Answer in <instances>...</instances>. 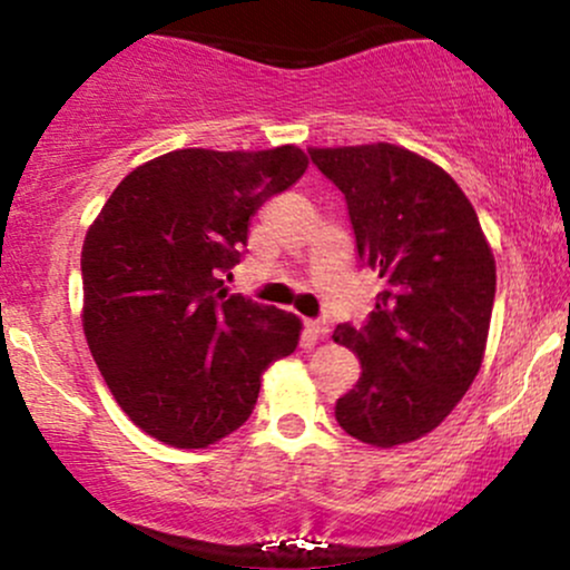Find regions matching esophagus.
I'll return each instance as SVG.
<instances>
[{"label": "esophagus", "mask_w": 570, "mask_h": 570, "mask_svg": "<svg viewBox=\"0 0 570 570\" xmlns=\"http://www.w3.org/2000/svg\"><path fill=\"white\" fill-rule=\"evenodd\" d=\"M326 332H330V326H326V322H322V318H307L305 322V335L311 340L324 337Z\"/></svg>", "instance_id": "1"}]
</instances>
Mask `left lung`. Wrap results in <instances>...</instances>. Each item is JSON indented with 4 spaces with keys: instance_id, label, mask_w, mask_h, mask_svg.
Instances as JSON below:
<instances>
[{
    "instance_id": "left-lung-1",
    "label": "left lung",
    "mask_w": 570,
    "mask_h": 570,
    "mask_svg": "<svg viewBox=\"0 0 570 570\" xmlns=\"http://www.w3.org/2000/svg\"><path fill=\"white\" fill-rule=\"evenodd\" d=\"M307 155L343 193L358 259L383 278L367 322L337 324L332 335L362 362L335 417L375 448L415 442L440 426L480 372L493 252L463 189L421 155L385 141Z\"/></svg>"
}]
</instances>
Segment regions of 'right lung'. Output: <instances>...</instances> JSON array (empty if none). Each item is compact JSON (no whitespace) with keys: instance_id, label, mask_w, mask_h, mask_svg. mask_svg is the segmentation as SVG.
<instances>
[{"instance_id":"1","label":"right lung","mask_w":570,"mask_h":570,"mask_svg":"<svg viewBox=\"0 0 570 570\" xmlns=\"http://www.w3.org/2000/svg\"><path fill=\"white\" fill-rule=\"evenodd\" d=\"M303 149H176L104 203L82 244V326L104 381L141 431L206 448L252 415L259 377L297 348L299 318L225 276L267 198L305 174Z\"/></svg>"}]
</instances>
